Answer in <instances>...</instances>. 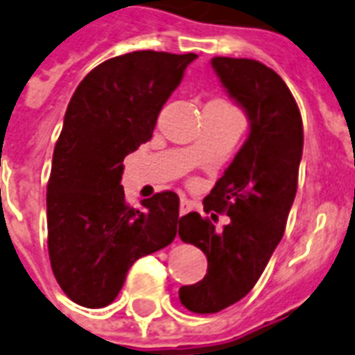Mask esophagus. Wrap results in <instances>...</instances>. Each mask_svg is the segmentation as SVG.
I'll return each mask as SVG.
<instances>
[{"mask_svg": "<svg viewBox=\"0 0 355 355\" xmlns=\"http://www.w3.org/2000/svg\"><path fill=\"white\" fill-rule=\"evenodd\" d=\"M189 210H191V202H189L188 199H182V201H180V208H178V212H180V216H184V214H188Z\"/></svg>", "mask_w": 355, "mask_h": 355, "instance_id": "esophagus-1", "label": "esophagus"}]
</instances>
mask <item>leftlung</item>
I'll list each match as a JSON object with an SVG mask.
<instances>
[{"instance_id": "1", "label": "left lung", "mask_w": 355, "mask_h": 355, "mask_svg": "<svg viewBox=\"0 0 355 355\" xmlns=\"http://www.w3.org/2000/svg\"><path fill=\"white\" fill-rule=\"evenodd\" d=\"M212 69L250 119V135L202 201L231 223L218 232L197 212L178 220V236L208 261L207 275L178 291L180 304L199 315L220 313L255 286L285 232L304 150L302 115L277 72L234 58H214Z\"/></svg>"}]
</instances>
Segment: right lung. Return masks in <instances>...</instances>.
<instances>
[{"label":"right lung","instance_id":"obj_1","mask_svg":"<svg viewBox=\"0 0 355 355\" xmlns=\"http://www.w3.org/2000/svg\"><path fill=\"white\" fill-rule=\"evenodd\" d=\"M196 53L132 51L89 72L69 102L46 193L53 275L78 305L98 309L121 292L139 257L177 236L178 196L143 210L124 201L123 159L153 137L162 107Z\"/></svg>","mask_w":355,"mask_h":355}]
</instances>
